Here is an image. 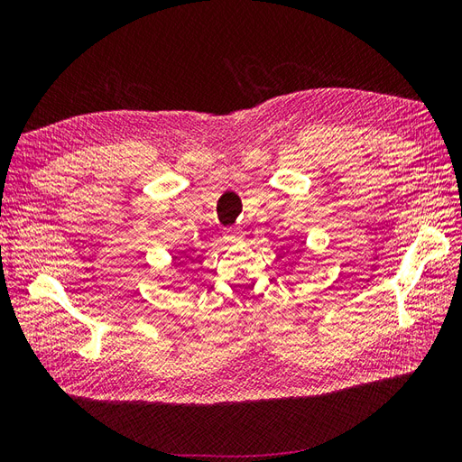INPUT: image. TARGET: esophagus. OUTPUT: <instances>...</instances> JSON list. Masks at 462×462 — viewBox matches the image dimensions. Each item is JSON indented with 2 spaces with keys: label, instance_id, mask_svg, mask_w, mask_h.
Returning a JSON list of instances; mask_svg holds the SVG:
<instances>
[{
  "label": "esophagus",
  "instance_id": "34e87169",
  "mask_svg": "<svg viewBox=\"0 0 462 462\" xmlns=\"http://www.w3.org/2000/svg\"><path fill=\"white\" fill-rule=\"evenodd\" d=\"M223 236H226V241L229 243V245H239V243H243V231L241 229H235V227H229V229H226L223 231Z\"/></svg>",
  "mask_w": 462,
  "mask_h": 462
}]
</instances>
